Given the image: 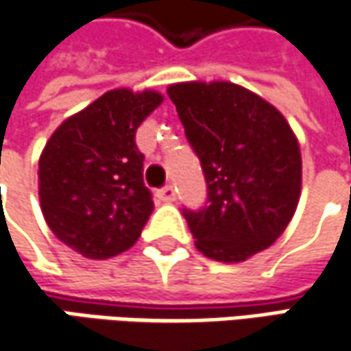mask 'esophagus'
Listing matches in <instances>:
<instances>
[{
	"label": "esophagus",
	"mask_w": 351,
	"mask_h": 351,
	"mask_svg": "<svg viewBox=\"0 0 351 351\" xmlns=\"http://www.w3.org/2000/svg\"><path fill=\"white\" fill-rule=\"evenodd\" d=\"M158 197H160V201H164V203H173L176 197H178V191H176L173 185H166L164 189L158 191Z\"/></svg>",
	"instance_id": "34e87169"
}]
</instances>
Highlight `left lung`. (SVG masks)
<instances>
[{"label": "left lung", "mask_w": 351, "mask_h": 351, "mask_svg": "<svg viewBox=\"0 0 351 351\" xmlns=\"http://www.w3.org/2000/svg\"><path fill=\"white\" fill-rule=\"evenodd\" d=\"M168 95L209 189V205L185 210L197 250L238 263L269 248L301 197L303 160L287 119L232 82H180Z\"/></svg>", "instance_id": "8db88e82"}]
</instances>
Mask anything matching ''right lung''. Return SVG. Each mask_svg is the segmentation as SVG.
Returning <instances> with one entry per match:
<instances>
[{"label": "right lung", "mask_w": 351, "mask_h": 351, "mask_svg": "<svg viewBox=\"0 0 351 351\" xmlns=\"http://www.w3.org/2000/svg\"><path fill=\"white\" fill-rule=\"evenodd\" d=\"M154 89H111L68 117L38 158V199L54 236L89 260L128 250L154 210L134 134L160 107Z\"/></svg>", "instance_id": "obj_1"}]
</instances>
